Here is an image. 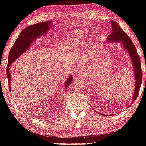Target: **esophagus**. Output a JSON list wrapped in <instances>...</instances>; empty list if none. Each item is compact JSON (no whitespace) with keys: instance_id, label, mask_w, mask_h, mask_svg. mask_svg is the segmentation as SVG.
Here are the masks:
<instances>
[{"instance_id":"34e87169","label":"esophagus","mask_w":146,"mask_h":146,"mask_svg":"<svg viewBox=\"0 0 146 146\" xmlns=\"http://www.w3.org/2000/svg\"><path fill=\"white\" fill-rule=\"evenodd\" d=\"M80 72H81V70H80V69H79V68H76V69L75 70V75H78L79 74H80Z\"/></svg>"}]
</instances>
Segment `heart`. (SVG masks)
Wrapping results in <instances>:
<instances>
[{
  "label": "heart",
  "mask_w": 146,
  "mask_h": 146,
  "mask_svg": "<svg viewBox=\"0 0 146 146\" xmlns=\"http://www.w3.org/2000/svg\"><path fill=\"white\" fill-rule=\"evenodd\" d=\"M82 35V32H80V31L71 32L66 38L65 44L69 47H73V46H76L77 43L80 42V40H81Z\"/></svg>",
  "instance_id": "b5f03b06"
}]
</instances>
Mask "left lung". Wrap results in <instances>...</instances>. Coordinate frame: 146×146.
<instances>
[{
    "label": "left lung",
    "instance_id": "obj_1",
    "mask_svg": "<svg viewBox=\"0 0 146 146\" xmlns=\"http://www.w3.org/2000/svg\"><path fill=\"white\" fill-rule=\"evenodd\" d=\"M111 34L108 37L107 40L111 42H120L122 46L125 48V50L128 52L129 57L131 59V63L133 65V72L135 76V90L133 92V96L132 101L131 104L135 102L137 98V95L139 94V91L141 87V81H142V70L141 66V62L139 55H138L135 46L133 44L131 38L128 36V35L121 29V28L117 24V23L114 21H111ZM146 80V79H145ZM95 112L98 113V111H95ZM100 114V113H99ZM104 116H107L106 114H102ZM116 115V114H110Z\"/></svg>",
    "mask_w": 146,
    "mask_h": 146
}]
</instances>
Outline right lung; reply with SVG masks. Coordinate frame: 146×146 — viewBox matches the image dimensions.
Instances as JSON below:
<instances>
[{
    "instance_id": "obj_1",
    "label": "right lung",
    "mask_w": 146,
    "mask_h": 146,
    "mask_svg": "<svg viewBox=\"0 0 146 146\" xmlns=\"http://www.w3.org/2000/svg\"><path fill=\"white\" fill-rule=\"evenodd\" d=\"M53 26L52 21H48L46 22H41L36 23V24L31 25L21 32L20 35L18 36L17 40H15L13 46L11 48L9 54L7 76L8 78L9 92H11V78L10 73L11 65L30 47L31 44L35 42L36 39L41 37L42 35H45L50 28H52ZM72 80L73 77L72 76V75H70L64 83L65 89H66L71 84Z\"/></svg>"
}]
</instances>
